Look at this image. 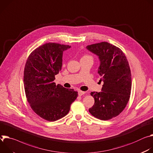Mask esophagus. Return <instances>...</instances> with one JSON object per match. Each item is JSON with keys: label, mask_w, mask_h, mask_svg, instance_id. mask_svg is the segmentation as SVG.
<instances>
[{"label": "esophagus", "mask_w": 153, "mask_h": 153, "mask_svg": "<svg viewBox=\"0 0 153 153\" xmlns=\"http://www.w3.org/2000/svg\"><path fill=\"white\" fill-rule=\"evenodd\" d=\"M78 95L81 96V95H84V94H85V92L81 91H78Z\"/></svg>", "instance_id": "esophagus-1"}]
</instances>
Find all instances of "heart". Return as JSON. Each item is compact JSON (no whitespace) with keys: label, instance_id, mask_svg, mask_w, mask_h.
Masks as SVG:
<instances>
[{"label":"heart","instance_id":"obj_1","mask_svg":"<svg viewBox=\"0 0 153 153\" xmlns=\"http://www.w3.org/2000/svg\"><path fill=\"white\" fill-rule=\"evenodd\" d=\"M89 57H91V56H88V55H84V56H82V58H89ZM82 58H81V59H82Z\"/></svg>","mask_w":153,"mask_h":153}]
</instances>
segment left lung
Instances as JSON below:
<instances>
[{
	"mask_svg": "<svg viewBox=\"0 0 153 153\" xmlns=\"http://www.w3.org/2000/svg\"><path fill=\"white\" fill-rule=\"evenodd\" d=\"M87 49L98 56V74L103 81L101 92H92L95 103L89 112L101 120L119 115L125 108L131 91V74L125 53L107 42L88 45Z\"/></svg>",
	"mask_w": 153,
	"mask_h": 153,
	"instance_id": "1",
	"label": "left lung"
}]
</instances>
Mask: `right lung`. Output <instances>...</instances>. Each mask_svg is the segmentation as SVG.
<instances>
[{"instance_id":"1","label":"right lung","mask_w":153,"mask_h":153,"mask_svg":"<svg viewBox=\"0 0 153 153\" xmlns=\"http://www.w3.org/2000/svg\"><path fill=\"white\" fill-rule=\"evenodd\" d=\"M69 48L46 43L33 50L25 64L24 83L28 102L34 112L49 122L65 116L78 97L76 91L54 82L61 70L63 52Z\"/></svg>"}]
</instances>
